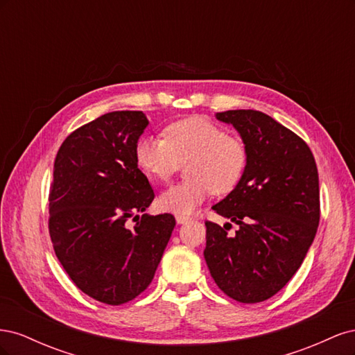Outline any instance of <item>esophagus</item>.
<instances>
[{
    "instance_id": "esophagus-1",
    "label": "esophagus",
    "mask_w": 355,
    "mask_h": 355,
    "mask_svg": "<svg viewBox=\"0 0 355 355\" xmlns=\"http://www.w3.org/2000/svg\"><path fill=\"white\" fill-rule=\"evenodd\" d=\"M189 220H191V218L185 216V214H176V222L178 223H187Z\"/></svg>"
}]
</instances>
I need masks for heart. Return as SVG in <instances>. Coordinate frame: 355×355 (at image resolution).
Wrapping results in <instances>:
<instances>
[{"instance_id": "b5f03b06", "label": "heart", "mask_w": 355, "mask_h": 355, "mask_svg": "<svg viewBox=\"0 0 355 355\" xmlns=\"http://www.w3.org/2000/svg\"><path fill=\"white\" fill-rule=\"evenodd\" d=\"M136 164L145 175L167 182L180 164L188 163L182 184L158 197L161 210L188 214L211 192L227 196L240 185L249 151L239 137L228 136L202 116H189L166 127L164 139L144 136L135 146Z\"/></svg>"}]
</instances>
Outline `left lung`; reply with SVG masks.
I'll use <instances>...</instances> for the list:
<instances>
[{"label":"left lung","instance_id":"obj_1","mask_svg":"<svg viewBox=\"0 0 355 355\" xmlns=\"http://www.w3.org/2000/svg\"><path fill=\"white\" fill-rule=\"evenodd\" d=\"M249 151L240 185L211 207L239 225L206 220L204 259L214 283L243 304L270 299L302 265L320 222L318 171L309 146L253 110L218 112Z\"/></svg>","mask_w":355,"mask_h":355}]
</instances>
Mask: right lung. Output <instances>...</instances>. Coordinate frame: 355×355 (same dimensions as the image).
Listing matches in <instances>:
<instances>
[{
	"instance_id": "right-lung-1",
	"label": "right lung",
	"mask_w": 355,
	"mask_h": 355,
	"mask_svg": "<svg viewBox=\"0 0 355 355\" xmlns=\"http://www.w3.org/2000/svg\"><path fill=\"white\" fill-rule=\"evenodd\" d=\"M146 125L142 111L105 114L63 141L53 168V249L73 284L108 305L133 300L151 284L176 225L170 213L136 214L155 197L135 158Z\"/></svg>"
}]
</instances>
